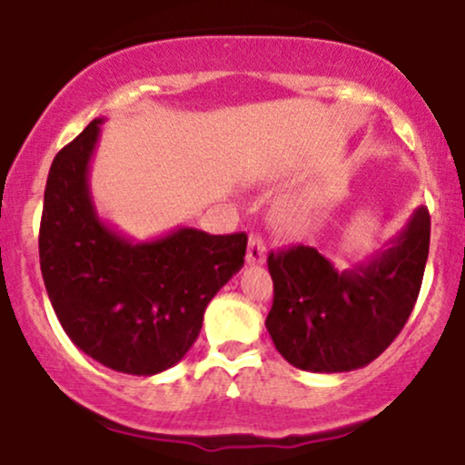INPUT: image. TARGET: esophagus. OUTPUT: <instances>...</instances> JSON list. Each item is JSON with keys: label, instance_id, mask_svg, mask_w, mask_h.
<instances>
[{"label": "esophagus", "instance_id": "obj_1", "mask_svg": "<svg viewBox=\"0 0 465 465\" xmlns=\"http://www.w3.org/2000/svg\"><path fill=\"white\" fill-rule=\"evenodd\" d=\"M266 260V244L264 240L255 233L249 236V247H247V262L249 264H262Z\"/></svg>", "mask_w": 465, "mask_h": 465}]
</instances>
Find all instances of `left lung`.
I'll return each mask as SVG.
<instances>
[{
	"mask_svg": "<svg viewBox=\"0 0 465 465\" xmlns=\"http://www.w3.org/2000/svg\"><path fill=\"white\" fill-rule=\"evenodd\" d=\"M430 216L418 207L407 227L365 262L336 271L312 247L271 251L273 306L266 330L297 370L351 371L370 365L407 323L418 302Z\"/></svg>",
	"mask_w": 465,
	"mask_h": 465,
	"instance_id": "8db88e82",
	"label": "left lung"
}]
</instances>
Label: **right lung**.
Listing matches in <instances>:
<instances>
[{
  "instance_id": "right-lung-1",
  "label": "right lung",
  "mask_w": 465,
  "mask_h": 465,
  "mask_svg": "<svg viewBox=\"0 0 465 465\" xmlns=\"http://www.w3.org/2000/svg\"><path fill=\"white\" fill-rule=\"evenodd\" d=\"M103 120L52 162L39 258L45 291L74 345L109 370L153 376L183 359L212 297L242 269L247 236L179 227L133 242L95 212L89 162Z\"/></svg>"
}]
</instances>
